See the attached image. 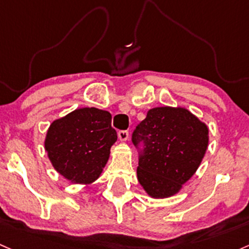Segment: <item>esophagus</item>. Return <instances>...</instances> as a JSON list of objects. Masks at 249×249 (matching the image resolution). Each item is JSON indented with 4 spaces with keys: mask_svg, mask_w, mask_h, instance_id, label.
<instances>
[{
    "mask_svg": "<svg viewBox=\"0 0 249 249\" xmlns=\"http://www.w3.org/2000/svg\"><path fill=\"white\" fill-rule=\"evenodd\" d=\"M118 138L120 142H126L127 138H129V132L126 130L118 131Z\"/></svg>",
    "mask_w": 249,
    "mask_h": 249,
    "instance_id": "34e87169",
    "label": "esophagus"
}]
</instances>
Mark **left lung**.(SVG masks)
<instances>
[{"mask_svg": "<svg viewBox=\"0 0 249 249\" xmlns=\"http://www.w3.org/2000/svg\"><path fill=\"white\" fill-rule=\"evenodd\" d=\"M204 123L184 107L147 111L132 133L139 152V184L152 198L174 196L200 166L209 142Z\"/></svg>", "mask_w": 249, "mask_h": 249, "instance_id": "8db88e82", "label": "left lung"}]
</instances>
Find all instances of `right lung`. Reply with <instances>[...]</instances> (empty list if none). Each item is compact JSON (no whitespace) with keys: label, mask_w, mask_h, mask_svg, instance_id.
I'll return each instance as SVG.
<instances>
[{"label":"right lung","mask_w":249,"mask_h":249,"mask_svg":"<svg viewBox=\"0 0 249 249\" xmlns=\"http://www.w3.org/2000/svg\"><path fill=\"white\" fill-rule=\"evenodd\" d=\"M111 119L110 112L83 107L54 120L45 139V150L54 169L72 183H93L117 141Z\"/></svg>","instance_id":"add662e5"}]
</instances>
